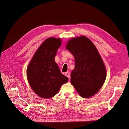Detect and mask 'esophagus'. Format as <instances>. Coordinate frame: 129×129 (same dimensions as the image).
Returning <instances> with one entry per match:
<instances>
[{"instance_id": "esophagus-1", "label": "esophagus", "mask_w": 129, "mask_h": 129, "mask_svg": "<svg viewBox=\"0 0 129 129\" xmlns=\"http://www.w3.org/2000/svg\"><path fill=\"white\" fill-rule=\"evenodd\" d=\"M65 75L67 76L68 79H70L71 78V73H70L69 72H67L65 73Z\"/></svg>"}]
</instances>
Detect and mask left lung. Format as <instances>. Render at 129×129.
Here are the masks:
<instances>
[{
    "label": "left lung",
    "instance_id": "1",
    "mask_svg": "<svg viewBox=\"0 0 129 129\" xmlns=\"http://www.w3.org/2000/svg\"><path fill=\"white\" fill-rule=\"evenodd\" d=\"M75 58L71 83L80 96L88 98L98 92L106 78V69L93 43L86 37L72 38L66 46Z\"/></svg>",
    "mask_w": 129,
    "mask_h": 129
}]
</instances>
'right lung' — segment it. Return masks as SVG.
<instances>
[{
  "label": "right lung",
  "mask_w": 129,
  "mask_h": 129,
  "mask_svg": "<svg viewBox=\"0 0 129 129\" xmlns=\"http://www.w3.org/2000/svg\"><path fill=\"white\" fill-rule=\"evenodd\" d=\"M61 45V39L52 37L46 39L37 50L27 69L30 87L42 98L54 96L61 85L68 81L54 60Z\"/></svg>",
  "instance_id": "add662e5"
}]
</instances>
